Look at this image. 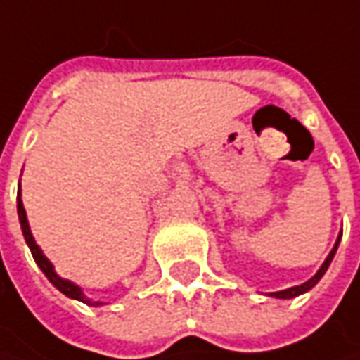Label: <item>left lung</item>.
I'll list each match as a JSON object with an SVG mask.
<instances>
[{"label": "left lung", "mask_w": 360, "mask_h": 360, "mask_svg": "<svg viewBox=\"0 0 360 360\" xmlns=\"http://www.w3.org/2000/svg\"><path fill=\"white\" fill-rule=\"evenodd\" d=\"M339 242H340V236L339 240H337V244H335V248L330 250V255L326 256V260L323 262V266L319 269V272L312 276L311 281H307L304 284H300V286H292V288H286V290H278V292H272V297L276 298H292V297H298V295H302V292H307V290H311L314 284L319 283L321 278H323V274L326 272V269H328V264H330V260H333V256H335V252H337V248H339Z\"/></svg>", "instance_id": "1"}]
</instances>
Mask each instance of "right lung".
<instances>
[{"label":"right lung","mask_w":360,"mask_h":360,"mask_svg":"<svg viewBox=\"0 0 360 360\" xmlns=\"http://www.w3.org/2000/svg\"><path fill=\"white\" fill-rule=\"evenodd\" d=\"M18 216H20V224H21V230H23V238L27 242V246H30V250H32V256H34L35 264L41 269V272L48 276V281L60 292H63L65 297L70 298H76V300H82V302H86V304H91V307H98L100 302H91L90 298L84 297V292L79 290V286H76L74 283H70V281H63L60 278L58 274H56V270L51 266V262H49L48 258L44 256V252L39 250V246L35 244L34 236H32V232H30V224H27V216H25V208H23V204H21V198H20V192H18Z\"/></svg>","instance_id":"obj_1"}]
</instances>
